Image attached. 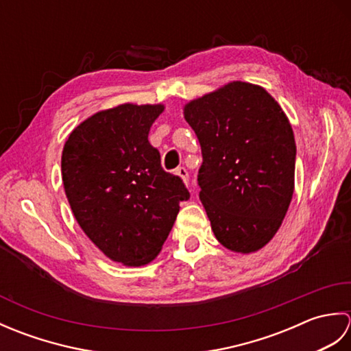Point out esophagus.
<instances>
[{"instance_id":"34e87169","label":"esophagus","mask_w":351,"mask_h":351,"mask_svg":"<svg viewBox=\"0 0 351 351\" xmlns=\"http://www.w3.org/2000/svg\"><path fill=\"white\" fill-rule=\"evenodd\" d=\"M175 173L181 178V180L189 185V180H190V176H189V170L185 169V167H180V169H176L175 170Z\"/></svg>"}]
</instances>
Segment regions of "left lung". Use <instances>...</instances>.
<instances>
[{
	"instance_id": "8db88e82",
	"label": "left lung",
	"mask_w": 351,
	"mask_h": 351,
	"mask_svg": "<svg viewBox=\"0 0 351 351\" xmlns=\"http://www.w3.org/2000/svg\"><path fill=\"white\" fill-rule=\"evenodd\" d=\"M202 149L199 197L215 238L252 253L271 240L294 193L295 141L265 88L234 81L184 107Z\"/></svg>"
}]
</instances>
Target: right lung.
Wrapping results in <instances>:
<instances>
[{
  "mask_svg": "<svg viewBox=\"0 0 351 351\" xmlns=\"http://www.w3.org/2000/svg\"><path fill=\"white\" fill-rule=\"evenodd\" d=\"M164 106L122 104L80 123L66 140L62 180L78 225L104 255L145 265L158 255L190 193L161 167L147 136Z\"/></svg>",
  "mask_w": 351,
  "mask_h": 351,
  "instance_id": "right-lung-1",
  "label": "right lung"
}]
</instances>
